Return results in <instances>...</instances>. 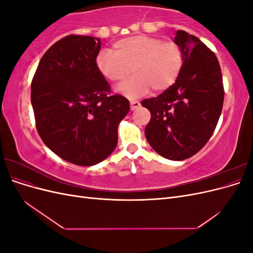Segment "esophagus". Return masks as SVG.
I'll list each match as a JSON object with an SVG mask.
<instances>
[{
  "instance_id": "obj_1",
  "label": "esophagus",
  "mask_w": 253,
  "mask_h": 253,
  "mask_svg": "<svg viewBox=\"0 0 253 253\" xmlns=\"http://www.w3.org/2000/svg\"><path fill=\"white\" fill-rule=\"evenodd\" d=\"M129 104H131V110L135 111L136 109H138L140 106V102L137 101V100H131L129 101Z\"/></svg>"
}]
</instances>
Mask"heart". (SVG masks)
Masks as SVG:
<instances>
[{
	"mask_svg": "<svg viewBox=\"0 0 253 253\" xmlns=\"http://www.w3.org/2000/svg\"><path fill=\"white\" fill-rule=\"evenodd\" d=\"M183 53L177 44L156 37L136 35L120 39L111 49H102L96 57V67L102 77L112 83L125 81L117 87L129 98L145 95L152 87L162 91L170 87L180 74Z\"/></svg>",
	"mask_w": 253,
	"mask_h": 253,
	"instance_id": "heart-1",
	"label": "heart"
}]
</instances>
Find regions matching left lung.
<instances>
[{
	"label": "left lung",
	"instance_id": "obj_1",
	"mask_svg": "<svg viewBox=\"0 0 253 253\" xmlns=\"http://www.w3.org/2000/svg\"><path fill=\"white\" fill-rule=\"evenodd\" d=\"M174 42L181 48L183 65L175 83L158 97L144 99L151 113L144 134L159 155L183 160L208 142L224 103L220 66L214 52L193 35L177 30Z\"/></svg>",
	"mask_w": 253,
	"mask_h": 253
}]
</instances>
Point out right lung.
Masks as SVG:
<instances>
[{"label": "right lung", "instance_id": "1", "mask_svg": "<svg viewBox=\"0 0 253 253\" xmlns=\"http://www.w3.org/2000/svg\"><path fill=\"white\" fill-rule=\"evenodd\" d=\"M99 38L70 35L48 48L32 81V105L41 139L59 157L94 166L109 157L118 126L129 111L121 95H110L99 74Z\"/></svg>", "mask_w": 253, "mask_h": 253}]
</instances>
